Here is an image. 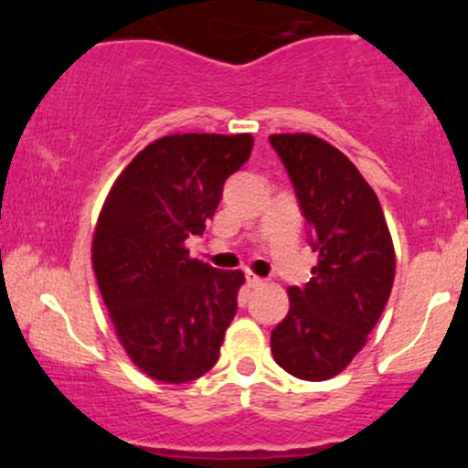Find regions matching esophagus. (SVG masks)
I'll use <instances>...</instances> for the list:
<instances>
[{"instance_id":"1","label":"esophagus","mask_w":468,"mask_h":468,"mask_svg":"<svg viewBox=\"0 0 468 468\" xmlns=\"http://www.w3.org/2000/svg\"><path fill=\"white\" fill-rule=\"evenodd\" d=\"M246 286H249V288H260V286H264V279L252 275V272H246Z\"/></svg>"}]
</instances>
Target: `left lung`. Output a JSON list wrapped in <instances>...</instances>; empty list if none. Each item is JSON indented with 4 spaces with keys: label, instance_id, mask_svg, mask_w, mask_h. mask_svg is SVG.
<instances>
[{
    "label": "left lung",
    "instance_id": "1",
    "mask_svg": "<svg viewBox=\"0 0 468 468\" xmlns=\"http://www.w3.org/2000/svg\"><path fill=\"white\" fill-rule=\"evenodd\" d=\"M297 193L319 252L313 279L290 286V310L271 335L279 367L303 380L341 374L363 350L394 286L396 255L383 208L346 154L313 133L268 138Z\"/></svg>",
    "mask_w": 468,
    "mask_h": 468
}]
</instances>
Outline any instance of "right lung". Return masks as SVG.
I'll use <instances>...</instances> for the list:
<instances>
[{"mask_svg":"<svg viewBox=\"0 0 468 468\" xmlns=\"http://www.w3.org/2000/svg\"><path fill=\"white\" fill-rule=\"evenodd\" d=\"M250 133H174L118 176L92 241V266L121 346L160 383H189L219 358L238 313L241 271L191 260L224 182L249 160Z\"/></svg>","mask_w":468,"mask_h":468,"instance_id":"right-lung-1","label":"right lung"}]
</instances>
